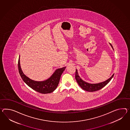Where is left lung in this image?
I'll use <instances>...</instances> for the list:
<instances>
[{
  "label": "left lung",
  "instance_id": "1",
  "mask_svg": "<svg viewBox=\"0 0 130 130\" xmlns=\"http://www.w3.org/2000/svg\"><path fill=\"white\" fill-rule=\"evenodd\" d=\"M111 45L112 48L113 49V47L111 44ZM114 75V74H113L109 79L103 82L100 83L99 84H89V83L86 82L84 81L82 79H81V78H80V77L78 76L77 71L76 70V74H75V78L76 79V82H77L79 86L83 90L86 91H88V92H93L98 91L99 90L102 88L103 87H104L105 86H106L108 83L109 82V81L111 80V79L112 78Z\"/></svg>",
  "mask_w": 130,
  "mask_h": 130
}]
</instances>
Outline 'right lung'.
Segmentation results:
<instances>
[{
  "mask_svg": "<svg viewBox=\"0 0 130 130\" xmlns=\"http://www.w3.org/2000/svg\"><path fill=\"white\" fill-rule=\"evenodd\" d=\"M18 66L19 74L23 81L31 88L43 94L51 93L56 89L60 80V76L66 68V67H63L58 69L55 70L54 73L49 79L44 81L38 82L29 79L23 73L20 66V56Z\"/></svg>",
  "mask_w": 130,
  "mask_h": 130,
  "instance_id": "1",
  "label": "right lung"
}]
</instances>
